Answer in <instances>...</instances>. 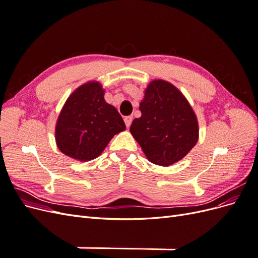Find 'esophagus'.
<instances>
[{"mask_svg":"<svg viewBox=\"0 0 258 258\" xmlns=\"http://www.w3.org/2000/svg\"><path fill=\"white\" fill-rule=\"evenodd\" d=\"M132 116H126L124 117V123H126V126H127V128H129L130 127V124H131V122H132Z\"/></svg>","mask_w":258,"mask_h":258,"instance_id":"obj_1","label":"esophagus"}]
</instances>
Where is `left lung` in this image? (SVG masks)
Returning <instances> with one entry per match:
<instances>
[{
    "instance_id": "left-lung-1",
    "label": "left lung",
    "mask_w": 258,
    "mask_h": 258,
    "mask_svg": "<svg viewBox=\"0 0 258 258\" xmlns=\"http://www.w3.org/2000/svg\"><path fill=\"white\" fill-rule=\"evenodd\" d=\"M139 108L142 115L132 121L130 132L151 162L163 167L173 165L196 145V115L172 84L152 82Z\"/></svg>"
}]
</instances>
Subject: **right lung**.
I'll return each instance as SVG.
<instances>
[{
	"label": "right lung",
	"mask_w": 258,
	"mask_h": 258,
	"mask_svg": "<svg viewBox=\"0 0 258 258\" xmlns=\"http://www.w3.org/2000/svg\"><path fill=\"white\" fill-rule=\"evenodd\" d=\"M124 129L118 111L105 102L102 86L90 82L67 100L57 121L56 141L63 154L87 161L97 158L112 138Z\"/></svg>",
	"instance_id": "obj_1"
}]
</instances>
